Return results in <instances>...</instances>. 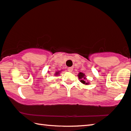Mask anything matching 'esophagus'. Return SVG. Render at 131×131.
<instances>
[{"label": "esophagus", "instance_id": "obj_1", "mask_svg": "<svg viewBox=\"0 0 131 131\" xmlns=\"http://www.w3.org/2000/svg\"><path fill=\"white\" fill-rule=\"evenodd\" d=\"M68 71H69V72H72V71H73V68H72V67L69 68H68Z\"/></svg>", "mask_w": 131, "mask_h": 131}]
</instances>
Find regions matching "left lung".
<instances>
[{
	"label": "left lung",
	"mask_w": 131,
	"mask_h": 131,
	"mask_svg": "<svg viewBox=\"0 0 131 131\" xmlns=\"http://www.w3.org/2000/svg\"><path fill=\"white\" fill-rule=\"evenodd\" d=\"M78 77H79V79H81V82L82 83H83V84H85V85H88L89 83L86 82H85L86 78L85 77V74L82 73V72H80V73L78 74Z\"/></svg>",
	"instance_id": "1"
}]
</instances>
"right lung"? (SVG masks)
<instances>
[{"mask_svg":"<svg viewBox=\"0 0 131 131\" xmlns=\"http://www.w3.org/2000/svg\"><path fill=\"white\" fill-rule=\"evenodd\" d=\"M59 72H56V75H58V74H59Z\"/></svg>","mask_w":131,"mask_h":131,"instance_id":"add662e5","label":"right lung"}]
</instances>
